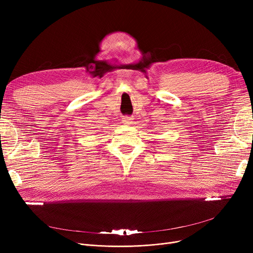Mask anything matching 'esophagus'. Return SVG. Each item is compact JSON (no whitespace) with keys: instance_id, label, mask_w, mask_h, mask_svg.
Here are the masks:
<instances>
[{"instance_id":"obj_1","label":"esophagus","mask_w":253,"mask_h":253,"mask_svg":"<svg viewBox=\"0 0 253 253\" xmlns=\"http://www.w3.org/2000/svg\"><path fill=\"white\" fill-rule=\"evenodd\" d=\"M122 122L125 125H129V124L132 123V118L131 117H124L123 120H122Z\"/></svg>"}]
</instances>
